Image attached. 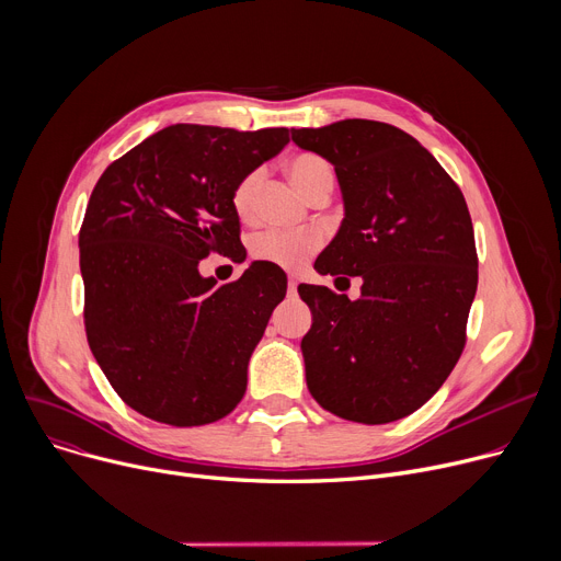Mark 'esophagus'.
Returning a JSON list of instances; mask_svg holds the SVG:
<instances>
[{
  "mask_svg": "<svg viewBox=\"0 0 561 561\" xmlns=\"http://www.w3.org/2000/svg\"><path fill=\"white\" fill-rule=\"evenodd\" d=\"M298 290V275H288V293Z\"/></svg>",
  "mask_w": 561,
  "mask_h": 561,
  "instance_id": "1",
  "label": "esophagus"
}]
</instances>
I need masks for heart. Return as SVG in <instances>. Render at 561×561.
Listing matches in <instances>:
<instances>
[{
	"label": "heart",
	"instance_id": "b5f03b06",
	"mask_svg": "<svg viewBox=\"0 0 561 561\" xmlns=\"http://www.w3.org/2000/svg\"><path fill=\"white\" fill-rule=\"evenodd\" d=\"M293 184H296L307 197L320 186H334V168L332 163L313 152H300L290 157L286 163ZM261 186V170L248 172L243 180L236 184L231 193L233 214L241 220H252L256 211V193ZM322 239L313 229L300 231H263L252 239L250 252L254 259L279 265V268H298L318 248Z\"/></svg>",
	"mask_w": 561,
	"mask_h": 561
}]
</instances>
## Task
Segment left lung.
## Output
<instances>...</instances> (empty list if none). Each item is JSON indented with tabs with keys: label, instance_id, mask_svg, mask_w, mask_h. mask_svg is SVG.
<instances>
[{
	"label": "left lung",
	"instance_id": "obj_1",
	"mask_svg": "<svg viewBox=\"0 0 561 561\" xmlns=\"http://www.w3.org/2000/svg\"><path fill=\"white\" fill-rule=\"evenodd\" d=\"M290 136L334 165L343 195L345 218L318 273L362 277L357 300L298 286L313 316L302 339L307 387L345 421L404 419L440 389L466 345L478 290L466 199L425 147L393 125L355 117Z\"/></svg>",
	"mask_w": 561,
	"mask_h": 561
}]
</instances>
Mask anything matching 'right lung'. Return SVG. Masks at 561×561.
Returning <instances> with one entry per match:
<instances>
[{
    "label": "right lung",
    "instance_id": "obj_1",
    "mask_svg": "<svg viewBox=\"0 0 561 561\" xmlns=\"http://www.w3.org/2000/svg\"><path fill=\"white\" fill-rule=\"evenodd\" d=\"M286 142L284 127L172 125L95 184L79 231L85 336L138 414L195 427L225 419L245 396L250 357L286 296V275L254 261L218 286L199 275V261L239 252L231 193Z\"/></svg>",
    "mask_w": 561,
    "mask_h": 561
}]
</instances>
